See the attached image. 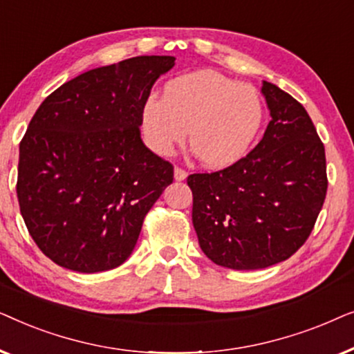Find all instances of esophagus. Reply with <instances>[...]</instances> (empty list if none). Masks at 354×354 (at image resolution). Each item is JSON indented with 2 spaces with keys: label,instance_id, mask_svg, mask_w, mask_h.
Returning a JSON list of instances; mask_svg holds the SVG:
<instances>
[{
  "label": "esophagus",
  "instance_id": "34e87169",
  "mask_svg": "<svg viewBox=\"0 0 354 354\" xmlns=\"http://www.w3.org/2000/svg\"><path fill=\"white\" fill-rule=\"evenodd\" d=\"M174 177H176V180H185L187 171H185V169L176 166V169H174Z\"/></svg>",
  "mask_w": 354,
  "mask_h": 354
}]
</instances>
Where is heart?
<instances>
[{
  "instance_id": "b5f03b06",
  "label": "heart",
  "mask_w": 354,
  "mask_h": 354,
  "mask_svg": "<svg viewBox=\"0 0 354 354\" xmlns=\"http://www.w3.org/2000/svg\"><path fill=\"white\" fill-rule=\"evenodd\" d=\"M263 115L254 86L236 84L216 71H196L169 80L162 100L145 103L142 132L151 151L169 156L185 140L188 129V140L201 161L224 167L248 151Z\"/></svg>"
}]
</instances>
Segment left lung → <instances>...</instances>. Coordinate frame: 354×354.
Here are the masks:
<instances>
[{"label": "left lung", "mask_w": 354, "mask_h": 354, "mask_svg": "<svg viewBox=\"0 0 354 354\" xmlns=\"http://www.w3.org/2000/svg\"><path fill=\"white\" fill-rule=\"evenodd\" d=\"M263 95L270 122L245 158L216 172L192 174V221L217 266L264 269L304 245L327 193L326 149L311 118L269 82Z\"/></svg>", "instance_id": "obj_1"}]
</instances>
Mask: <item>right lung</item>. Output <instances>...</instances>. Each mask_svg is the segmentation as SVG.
I'll list each match as a JSON object with an SVG mask.
<instances>
[{"label": "right lung", "mask_w": 354, "mask_h": 354, "mask_svg": "<svg viewBox=\"0 0 354 354\" xmlns=\"http://www.w3.org/2000/svg\"><path fill=\"white\" fill-rule=\"evenodd\" d=\"M174 56H137L66 82L40 104L19 147L17 200L53 263L93 274L132 254L174 166L142 142V109Z\"/></svg>", "instance_id": "1"}]
</instances>
